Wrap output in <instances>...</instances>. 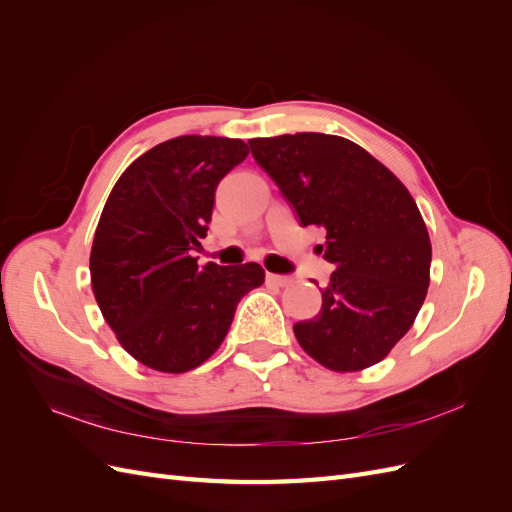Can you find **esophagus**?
Returning a JSON list of instances; mask_svg holds the SVG:
<instances>
[{"label": "esophagus", "mask_w": 512, "mask_h": 512, "mask_svg": "<svg viewBox=\"0 0 512 512\" xmlns=\"http://www.w3.org/2000/svg\"><path fill=\"white\" fill-rule=\"evenodd\" d=\"M267 282H271V284H275V286H280V288H288V286L294 284L292 277H288V275H277V273H267Z\"/></svg>", "instance_id": "esophagus-1"}]
</instances>
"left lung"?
Wrapping results in <instances>:
<instances>
[{
  "instance_id": "1",
  "label": "left lung",
  "mask_w": 512,
  "mask_h": 512,
  "mask_svg": "<svg viewBox=\"0 0 512 512\" xmlns=\"http://www.w3.org/2000/svg\"><path fill=\"white\" fill-rule=\"evenodd\" d=\"M247 143L301 226L327 230L320 252L335 271L320 288L318 316L294 324L301 348L333 371L380 363L412 327L429 288L431 243L414 198L342 136L297 132Z\"/></svg>"
}]
</instances>
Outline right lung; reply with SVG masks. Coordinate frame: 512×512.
Wrapping results in <instances>:
<instances>
[{
    "label": "right lung",
    "instance_id": "right-lung-1",
    "mask_svg": "<svg viewBox=\"0 0 512 512\" xmlns=\"http://www.w3.org/2000/svg\"><path fill=\"white\" fill-rule=\"evenodd\" d=\"M247 158L239 138L179 136L134 160L108 196L89 271L102 316L136 361L183 374L220 348L256 262L198 267L215 188Z\"/></svg>",
    "mask_w": 512,
    "mask_h": 512
}]
</instances>
